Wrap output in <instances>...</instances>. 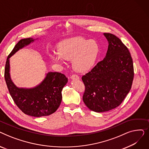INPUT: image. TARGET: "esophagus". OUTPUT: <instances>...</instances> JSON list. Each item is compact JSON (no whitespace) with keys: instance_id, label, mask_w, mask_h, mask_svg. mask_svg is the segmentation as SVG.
Masks as SVG:
<instances>
[{"instance_id":"34e87169","label":"esophagus","mask_w":149,"mask_h":149,"mask_svg":"<svg viewBox=\"0 0 149 149\" xmlns=\"http://www.w3.org/2000/svg\"><path fill=\"white\" fill-rule=\"evenodd\" d=\"M70 79H75V80H79L80 79V77L78 76L76 74H72L71 76H70Z\"/></svg>"}]
</instances>
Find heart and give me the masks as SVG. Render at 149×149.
Returning a JSON list of instances; mask_svg holds the SVG:
<instances>
[{"instance_id": "heart-1", "label": "heart", "mask_w": 149, "mask_h": 149, "mask_svg": "<svg viewBox=\"0 0 149 149\" xmlns=\"http://www.w3.org/2000/svg\"><path fill=\"white\" fill-rule=\"evenodd\" d=\"M98 52L99 46L95 40L75 37L61 42L58 46V52H52L50 57L58 63H63L64 59L72 60L75 71L84 72L94 65Z\"/></svg>"}]
</instances>
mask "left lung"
<instances>
[{
    "label": "left lung",
    "mask_w": 149,
    "mask_h": 149,
    "mask_svg": "<svg viewBox=\"0 0 149 149\" xmlns=\"http://www.w3.org/2000/svg\"><path fill=\"white\" fill-rule=\"evenodd\" d=\"M109 42L106 57L82 76L84 104L96 112H107L120 106L129 92L134 77L133 60L119 38L104 33Z\"/></svg>",
    "instance_id": "obj_1"
}]
</instances>
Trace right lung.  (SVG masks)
Here are the masks:
<instances>
[{
    "label": "right lung",
    "instance_id": "add662e5",
    "mask_svg": "<svg viewBox=\"0 0 149 149\" xmlns=\"http://www.w3.org/2000/svg\"><path fill=\"white\" fill-rule=\"evenodd\" d=\"M33 41L32 38H23L15 45L7 57L4 77L7 88L17 106L25 114L40 117L49 115L57 110L62 99L61 91L68 82V78L60 72H49L42 83L34 88L15 86L10 79L9 58L19 49Z\"/></svg>",
    "mask_w": 149,
    "mask_h": 149
}]
</instances>
